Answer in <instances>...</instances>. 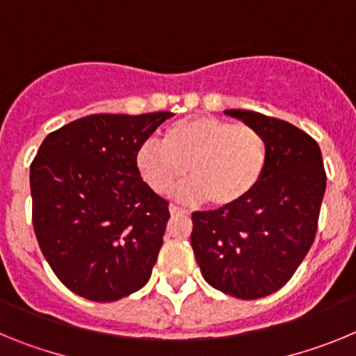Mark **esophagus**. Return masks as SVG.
<instances>
[{
	"instance_id": "obj_1",
	"label": "esophagus",
	"mask_w": 356,
	"mask_h": 356,
	"mask_svg": "<svg viewBox=\"0 0 356 356\" xmlns=\"http://www.w3.org/2000/svg\"><path fill=\"white\" fill-rule=\"evenodd\" d=\"M169 212H171V216H185V213H188V210L181 209V207L171 205L169 207Z\"/></svg>"
}]
</instances>
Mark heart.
Returning a JSON list of instances; mask_svg holds the SVG:
<instances>
[{
  "instance_id": "b5f03b06",
  "label": "heart",
  "mask_w": 356,
  "mask_h": 356,
  "mask_svg": "<svg viewBox=\"0 0 356 356\" xmlns=\"http://www.w3.org/2000/svg\"><path fill=\"white\" fill-rule=\"evenodd\" d=\"M269 146L259 128L213 115H193L169 124L162 144H140L135 169L156 194L169 193L185 175L191 184L178 191L185 201L209 200L219 209L235 207L259 187Z\"/></svg>"
}]
</instances>
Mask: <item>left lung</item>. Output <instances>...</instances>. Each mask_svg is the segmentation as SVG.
<instances>
[{"mask_svg":"<svg viewBox=\"0 0 356 356\" xmlns=\"http://www.w3.org/2000/svg\"><path fill=\"white\" fill-rule=\"evenodd\" d=\"M259 128L269 156L259 187L228 209L193 213V244L203 278L238 300L284 287L312 246L326 188L316 140L282 119L225 110Z\"/></svg>","mask_w":356,"mask_h":356,"instance_id":"8db88e82","label":"left lung"}]
</instances>
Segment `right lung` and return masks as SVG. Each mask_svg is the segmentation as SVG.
I'll use <instances>...</instances> for the list:
<instances>
[{"instance_id":"obj_1","label":"right lung","mask_w":356,"mask_h":356,"mask_svg":"<svg viewBox=\"0 0 356 356\" xmlns=\"http://www.w3.org/2000/svg\"><path fill=\"white\" fill-rule=\"evenodd\" d=\"M171 115H87L51 131L31 162L40 251L85 300L118 301L149 280L171 216L135 169V151Z\"/></svg>"}]
</instances>
